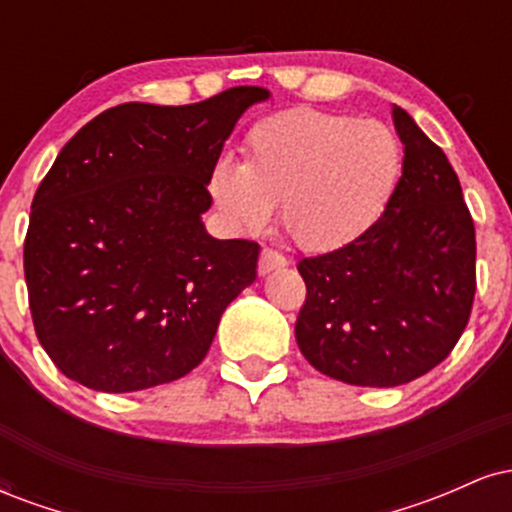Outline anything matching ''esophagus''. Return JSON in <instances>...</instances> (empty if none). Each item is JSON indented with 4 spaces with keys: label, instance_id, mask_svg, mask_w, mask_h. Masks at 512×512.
Masks as SVG:
<instances>
[{
    "label": "esophagus",
    "instance_id": "esophagus-1",
    "mask_svg": "<svg viewBox=\"0 0 512 512\" xmlns=\"http://www.w3.org/2000/svg\"><path fill=\"white\" fill-rule=\"evenodd\" d=\"M286 257L281 255V252L276 250H262L260 255V262H257V272H260V276H267L269 272H274V269H281L286 267Z\"/></svg>",
    "mask_w": 512,
    "mask_h": 512
}]
</instances>
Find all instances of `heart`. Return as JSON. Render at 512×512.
I'll use <instances>...</instances> for the list:
<instances>
[{"instance_id":"obj_1","label":"heart","mask_w":512,"mask_h":512,"mask_svg":"<svg viewBox=\"0 0 512 512\" xmlns=\"http://www.w3.org/2000/svg\"><path fill=\"white\" fill-rule=\"evenodd\" d=\"M402 144L378 120L293 108L245 137V163L223 154L207 187L233 231H257L279 204V223L305 252H332L368 233L395 197Z\"/></svg>"}]
</instances>
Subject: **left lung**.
Listing matches in <instances>:
<instances>
[{
	"label": "left lung",
	"mask_w": 512,
	"mask_h": 512,
	"mask_svg": "<svg viewBox=\"0 0 512 512\" xmlns=\"http://www.w3.org/2000/svg\"><path fill=\"white\" fill-rule=\"evenodd\" d=\"M404 144L397 192L354 243L298 262L301 354L349 385L397 387L448 358L477 291V240L443 149L392 105Z\"/></svg>",
	"instance_id": "obj_1"
}]
</instances>
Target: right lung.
<instances>
[{
    "label": "right lung",
    "mask_w": 512,
    "mask_h": 512,
    "mask_svg": "<svg viewBox=\"0 0 512 512\" xmlns=\"http://www.w3.org/2000/svg\"><path fill=\"white\" fill-rule=\"evenodd\" d=\"M236 86L192 105L122 103L64 144L31 204L23 272L35 334L101 392L173 383L202 363L260 245L211 238L209 170L240 115Z\"/></svg>",
    "instance_id": "add662e5"
}]
</instances>
